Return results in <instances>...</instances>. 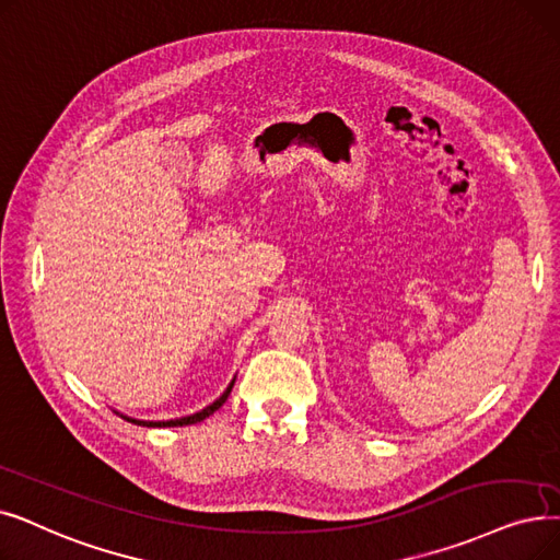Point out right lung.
<instances>
[{
  "label": "right lung",
  "mask_w": 560,
  "mask_h": 560,
  "mask_svg": "<svg viewBox=\"0 0 560 560\" xmlns=\"http://www.w3.org/2000/svg\"><path fill=\"white\" fill-rule=\"evenodd\" d=\"M233 382H235V380H233ZM233 382L229 384L226 392H224L220 398H217L212 405H208L206 409L197 411V415H191V417H183V419H174V421H137V419H128V417H126V421L137 423V425H149V428H176V425H191V423H199V421L208 419L210 415H214V411L220 409V407L226 402V398H229V394H231V388H233Z\"/></svg>",
  "instance_id": "1"
}]
</instances>
